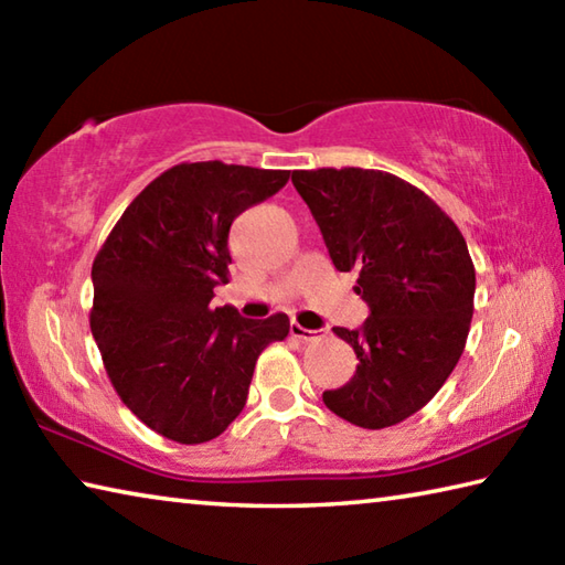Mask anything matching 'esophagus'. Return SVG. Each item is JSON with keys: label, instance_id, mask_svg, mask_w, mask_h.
<instances>
[{"label": "esophagus", "instance_id": "esophagus-1", "mask_svg": "<svg viewBox=\"0 0 565 565\" xmlns=\"http://www.w3.org/2000/svg\"><path fill=\"white\" fill-rule=\"evenodd\" d=\"M291 337L299 341H317L327 337V331H313V329H303L301 323H291Z\"/></svg>", "mask_w": 565, "mask_h": 565}]
</instances>
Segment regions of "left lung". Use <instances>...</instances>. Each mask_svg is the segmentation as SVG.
Returning a JSON list of instances; mask_svg holds the SVG:
<instances>
[{
  "label": "left lung",
  "mask_w": 565,
  "mask_h": 565,
  "mask_svg": "<svg viewBox=\"0 0 565 565\" xmlns=\"http://www.w3.org/2000/svg\"><path fill=\"white\" fill-rule=\"evenodd\" d=\"M291 181L333 266L359 271L353 289L371 309L361 329H333L359 366L323 391V404L371 431L396 426L438 394L463 353L476 291L466 238L431 196L388 171L311 169Z\"/></svg>",
  "instance_id": "obj_1"
}]
</instances>
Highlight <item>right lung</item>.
Here are the masks:
<instances>
[{
	"label": "right lung",
	"mask_w": 565,
	"mask_h": 565,
	"mask_svg": "<svg viewBox=\"0 0 565 565\" xmlns=\"http://www.w3.org/2000/svg\"><path fill=\"white\" fill-rule=\"evenodd\" d=\"M289 171L194 161L141 191L92 264L89 327L114 391L141 424L177 444L212 441L242 414L259 353L289 317L212 309L228 281V228L274 196Z\"/></svg>",
	"instance_id": "obj_1"
}]
</instances>
